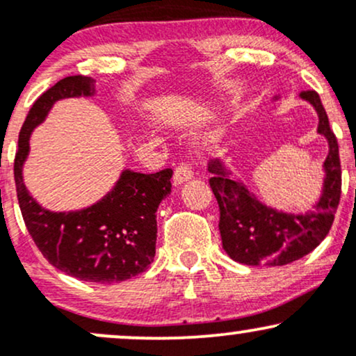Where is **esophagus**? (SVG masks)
I'll return each instance as SVG.
<instances>
[{"label":"esophagus","mask_w":356,"mask_h":356,"mask_svg":"<svg viewBox=\"0 0 356 356\" xmlns=\"http://www.w3.org/2000/svg\"><path fill=\"white\" fill-rule=\"evenodd\" d=\"M194 177V172H192V167L189 164H181L175 167L174 170V186H181V184L191 181Z\"/></svg>","instance_id":"esophagus-1"}]
</instances>
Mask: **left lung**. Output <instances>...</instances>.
Returning <instances> with one entry per match:
<instances>
[{"label":"left lung","mask_w":356,"mask_h":356,"mask_svg":"<svg viewBox=\"0 0 356 356\" xmlns=\"http://www.w3.org/2000/svg\"><path fill=\"white\" fill-rule=\"evenodd\" d=\"M300 97L318 113V134L328 140V155L323 164L325 181L313 211L289 214L257 201L252 192L220 161L209 162L211 189L219 204V231L222 248L231 259L248 266H284L312 252L326 238L341 195V165L338 142L330 129L328 115L314 90Z\"/></svg>","instance_id":"1"}]
</instances>
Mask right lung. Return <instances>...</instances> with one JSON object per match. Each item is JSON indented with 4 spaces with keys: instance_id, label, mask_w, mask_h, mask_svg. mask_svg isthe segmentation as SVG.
<instances>
[{
    "instance_id": "right-lung-1",
    "label": "right lung",
    "mask_w": 356,
    "mask_h": 356,
    "mask_svg": "<svg viewBox=\"0 0 356 356\" xmlns=\"http://www.w3.org/2000/svg\"><path fill=\"white\" fill-rule=\"evenodd\" d=\"M95 95V80L73 75L35 102L19 130L15 182L26 229L48 263L80 281L112 284L144 273L155 256L159 204L170 194L172 169L140 174L125 169L100 201L80 211L55 212L40 206L23 182L31 132L53 104Z\"/></svg>"
}]
</instances>
